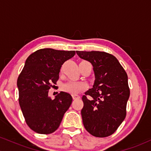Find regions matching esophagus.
Wrapping results in <instances>:
<instances>
[{"instance_id": "1", "label": "esophagus", "mask_w": 151, "mask_h": 151, "mask_svg": "<svg viewBox=\"0 0 151 151\" xmlns=\"http://www.w3.org/2000/svg\"><path fill=\"white\" fill-rule=\"evenodd\" d=\"M72 98H73V99H79V98H80V96H79V95H77V94H74L72 95Z\"/></svg>"}]
</instances>
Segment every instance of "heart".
<instances>
[{
  "instance_id": "1",
  "label": "heart",
  "mask_w": 151,
  "mask_h": 151,
  "mask_svg": "<svg viewBox=\"0 0 151 151\" xmlns=\"http://www.w3.org/2000/svg\"><path fill=\"white\" fill-rule=\"evenodd\" d=\"M88 62L86 61H83ZM87 87L86 83L81 82V81H69L65 83L62 86V89L64 91L70 93L71 94H77V93L81 92L83 90L86 89Z\"/></svg>"
}]
</instances>
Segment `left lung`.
<instances>
[{
	"label": "left lung",
	"instance_id": "obj_1",
	"mask_svg": "<svg viewBox=\"0 0 151 151\" xmlns=\"http://www.w3.org/2000/svg\"><path fill=\"white\" fill-rule=\"evenodd\" d=\"M76 52L79 58L91 62L95 75L93 87L81 98L84 102L81 111L83 124L93 136H111L126 116V104L130 96L127 74L111 54L99 51Z\"/></svg>",
	"mask_w": 151,
	"mask_h": 151
}]
</instances>
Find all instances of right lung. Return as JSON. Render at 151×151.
I'll return each instance as SVG.
<instances>
[{
  "label": "right lung",
  "instance_id": "right-lung-1",
  "mask_svg": "<svg viewBox=\"0 0 151 151\" xmlns=\"http://www.w3.org/2000/svg\"><path fill=\"white\" fill-rule=\"evenodd\" d=\"M74 55L75 51L45 48L26 60L17 81L18 100L26 124L35 132H55L70 108L72 102L70 93L61 91L52 100L48 92L52 84H57L62 65Z\"/></svg>",
  "mask_w": 151,
  "mask_h": 151
}]
</instances>
